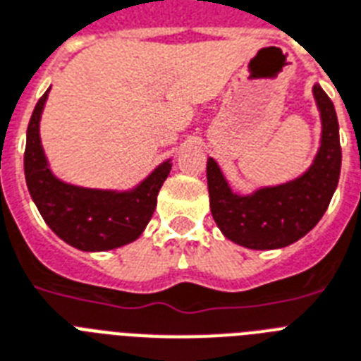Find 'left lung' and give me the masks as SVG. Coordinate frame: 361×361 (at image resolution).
<instances>
[{
	"mask_svg": "<svg viewBox=\"0 0 361 361\" xmlns=\"http://www.w3.org/2000/svg\"><path fill=\"white\" fill-rule=\"evenodd\" d=\"M313 93L321 109L322 141L313 166L300 178L240 197L231 192L218 164L209 158L210 210L229 240L252 250L289 246L307 235L326 212L341 173L339 123L334 102L321 85H315Z\"/></svg>",
	"mask_w": 361,
	"mask_h": 361,
	"instance_id": "obj_1",
	"label": "left lung"
}]
</instances>
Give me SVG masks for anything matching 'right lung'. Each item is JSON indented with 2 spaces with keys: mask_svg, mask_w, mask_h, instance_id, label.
I'll return each mask as SVG.
<instances>
[{
  "mask_svg": "<svg viewBox=\"0 0 361 361\" xmlns=\"http://www.w3.org/2000/svg\"><path fill=\"white\" fill-rule=\"evenodd\" d=\"M46 91L27 125L24 152L25 183L40 216L59 238L83 252L125 246L143 233L157 209V195L171 171V162L157 167L128 194L87 190L57 180L46 166L39 140V119Z\"/></svg>",
  "mask_w": 361,
  "mask_h": 361,
  "instance_id": "1",
  "label": "right lung"
}]
</instances>
